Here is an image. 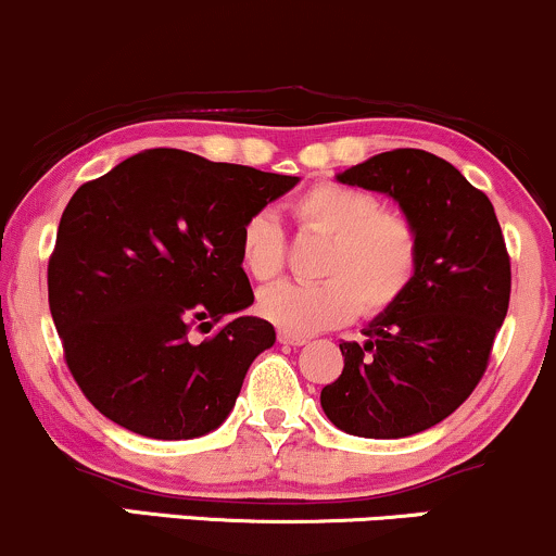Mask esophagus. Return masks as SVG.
<instances>
[{
	"mask_svg": "<svg viewBox=\"0 0 556 556\" xmlns=\"http://www.w3.org/2000/svg\"><path fill=\"white\" fill-rule=\"evenodd\" d=\"M278 341L283 343V345H306V343H309V338H304V336H293V332L280 330V332H278Z\"/></svg>",
	"mask_w": 556,
	"mask_h": 556,
	"instance_id": "34e87169",
	"label": "esophagus"
}]
</instances>
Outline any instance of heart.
<instances>
[{"label":"heart","mask_w":556,"mask_h":556,"mask_svg":"<svg viewBox=\"0 0 556 556\" xmlns=\"http://www.w3.org/2000/svg\"><path fill=\"white\" fill-rule=\"evenodd\" d=\"M302 231L328 239L317 283L280 280L257 296V312L293 336L336 328L356 312L375 317L406 296L419 267V233L403 213L382 211L375 194L319 181L291 202ZM286 241L276 213L257 211L241 224L239 260L254 280L276 278Z\"/></svg>","instance_id":"b5f03b06"}]
</instances>
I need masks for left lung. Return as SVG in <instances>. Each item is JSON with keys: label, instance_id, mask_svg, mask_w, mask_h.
I'll return each mask as SVG.
<instances>
[{"label": "left lung", "instance_id": "8db88e82", "mask_svg": "<svg viewBox=\"0 0 556 556\" xmlns=\"http://www.w3.org/2000/svg\"><path fill=\"white\" fill-rule=\"evenodd\" d=\"M393 198L419 233L406 296L341 343L343 371L319 393L345 434L401 440L447 419L473 393L510 304V257L492 202L427 150L371 155L336 176Z\"/></svg>", "mask_w": 556, "mask_h": 556}]
</instances>
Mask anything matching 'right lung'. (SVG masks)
Returning a JSON list of instances; mask_svg holds the SVG:
<instances>
[{
  "mask_svg": "<svg viewBox=\"0 0 556 556\" xmlns=\"http://www.w3.org/2000/svg\"><path fill=\"white\" fill-rule=\"evenodd\" d=\"M299 176L142 150L72 194L49 260V306L67 367L93 406L150 440L218 429L250 364L276 343L244 315L254 293L239 260L252 213ZM229 323L198 344L188 325Z\"/></svg>",
  "mask_w": 556,
  "mask_h": 556,
  "instance_id": "obj_1",
  "label": "right lung"
}]
</instances>
